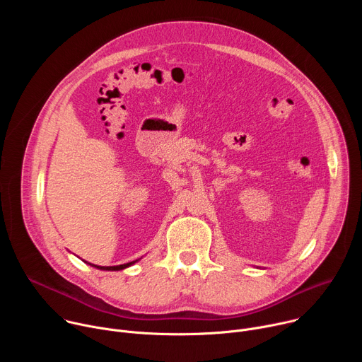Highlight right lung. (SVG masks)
Here are the masks:
<instances>
[{
    "label": "right lung",
    "mask_w": 362,
    "mask_h": 362,
    "mask_svg": "<svg viewBox=\"0 0 362 362\" xmlns=\"http://www.w3.org/2000/svg\"><path fill=\"white\" fill-rule=\"evenodd\" d=\"M141 259V257H140ZM140 259H136V261H133V262H129V264H123V265H116V267H97V265H93V264H88V262H86L87 265H90V267H93V268H95V269H100V271H122V269H126V268H129V267H132V265H134L136 262H139Z\"/></svg>",
    "instance_id": "obj_1"
}]
</instances>
